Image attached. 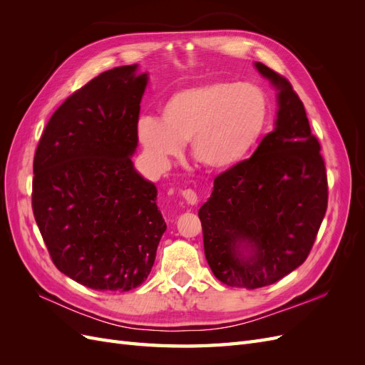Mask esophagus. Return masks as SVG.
<instances>
[{"instance_id":"34e87169","label":"esophagus","mask_w":365,"mask_h":365,"mask_svg":"<svg viewBox=\"0 0 365 365\" xmlns=\"http://www.w3.org/2000/svg\"><path fill=\"white\" fill-rule=\"evenodd\" d=\"M181 196L185 200V202L189 205H195L197 204V195L195 190L192 189H185V190H181Z\"/></svg>"}]
</instances>
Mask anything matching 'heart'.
Returning <instances> with one entry per match:
<instances>
[{
  "label": "heart",
  "instance_id": "obj_1",
  "mask_svg": "<svg viewBox=\"0 0 365 365\" xmlns=\"http://www.w3.org/2000/svg\"><path fill=\"white\" fill-rule=\"evenodd\" d=\"M269 102L252 83L208 82L184 88L160 106V120L141 117L137 135L152 164L165 169L189 141L190 155L212 170H228L256 148Z\"/></svg>",
  "mask_w": 365,
  "mask_h": 365
}]
</instances>
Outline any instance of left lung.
Segmentation results:
<instances>
[{"label": "left lung", "instance_id": "1", "mask_svg": "<svg viewBox=\"0 0 365 365\" xmlns=\"http://www.w3.org/2000/svg\"><path fill=\"white\" fill-rule=\"evenodd\" d=\"M254 67L277 90L275 128L251 158L216 176L197 212L216 279L247 289L300 267L327 208L324 161L302 101L283 76L262 62Z\"/></svg>", "mask_w": 365, "mask_h": 365}]
</instances>
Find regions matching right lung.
<instances>
[{"label":"right lung","mask_w":365,"mask_h":365,"mask_svg":"<svg viewBox=\"0 0 365 365\" xmlns=\"http://www.w3.org/2000/svg\"><path fill=\"white\" fill-rule=\"evenodd\" d=\"M98 74L54 113L33 161L31 205L56 268L96 291L148 279L165 222L157 187L135 170L137 123L148 73Z\"/></svg>","instance_id":"add662e5"}]
</instances>
